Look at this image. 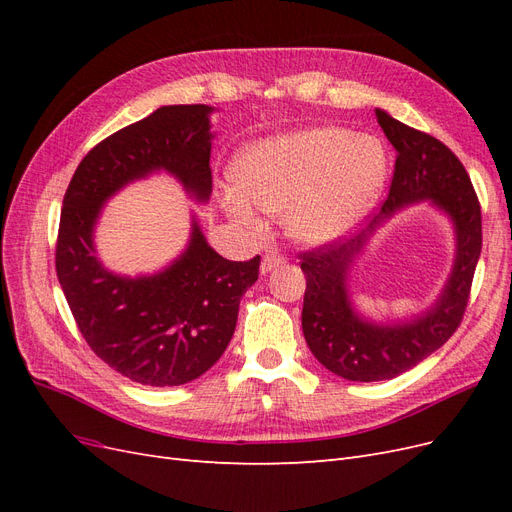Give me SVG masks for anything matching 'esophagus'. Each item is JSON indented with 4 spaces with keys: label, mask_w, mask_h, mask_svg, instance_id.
<instances>
[{
    "label": "esophagus",
    "mask_w": 512,
    "mask_h": 512,
    "mask_svg": "<svg viewBox=\"0 0 512 512\" xmlns=\"http://www.w3.org/2000/svg\"><path fill=\"white\" fill-rule=\"evenodd\" d=\"M284 262H286V258L282 254H275V252L265 254V256H262V262H260V273H269L277 267H282Z\"/></svg>",
    "instance_id": "34e87169"
}]
</instances>
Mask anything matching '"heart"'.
<instances>
[{
	"label": "heart",
	"instance_id": "1",
	"mask_svg": "<svg viewBox=\"0 0 512 512\" xmlns=\"http://www.w3.org/2000/svg\"><path fill=\"white\" fill-rule=\"evenodd\" d=\"M389 158L382 141L339 126L303 128L260 138L232 162L238 188L220 203L245 228H262L258 208L284 215L290 237L327 245L348 237L376 205Z\"/></svg>",
	"mask_w": 512,
	"mask_h": 512
}]
</instances>
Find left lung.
I'll return each instance as SVG.
<instances>
[{
	"label": "left lung",
	"instance_id": "obj_1",
	"mask_svg": "<svg viewBox=\"0 0 512 512\" xmlns=\"http://www.w3.org/2000/svg\"><path fill=\"white\" fill-rule=\"evenodd\" d=\"M376 117L397 151L389 196L380 213L359 235L299 256L307 280L301 314L305 342L324 367L352 382L391 380L448 342L466 312L483 245L480 203L455 153L438 138L406 126L380 108ZM421 199H429L454 222L458 243L454 271L439 301L421 317L393 325L371 323L349 301L351 262L382 221Z\"/></svg>",
	"mask_w": 512,
	"mask_h": 512
}]
</instances>
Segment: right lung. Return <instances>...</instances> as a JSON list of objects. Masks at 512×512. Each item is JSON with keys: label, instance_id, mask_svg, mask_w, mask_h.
<instances>
[{"label": "right lung", "instance_id": "right-lung-1", "mask_svg": "<svg viewBox=\"0 0 512 512\" xmlns=\"http://www.w3.org/2000/svg\"><path fill=\"white\" fill-rule=\"evenodd\" d=\"M207 104L162 106L91 149L68 185L55 267L89 348L121 376L147 386H179L218 363L237 327L239 303L258 280L260 256L235 262L207 243L192 218L185 252L153 275L108 271L94 230L108 198L158 170L198 203L211 196Z\"/></svg>", "mask_w": 512, "mask_h": 512}]
</instances>
